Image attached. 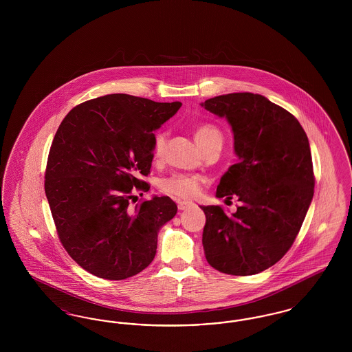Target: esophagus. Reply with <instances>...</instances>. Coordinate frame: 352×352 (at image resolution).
I'll return each mask as SVG.
<instances>
[{"mask_svg": "<svg viewBox=\"0 0 352 352\" xmlns=\"http://www.w3.org/2000/svg\"><path fill=\"white\" fill-rule=\"evenodd\" d=\"M191 206H194V203L190 201H178V208L181 210V211H184V210H187V208H190Z\"/></svg>", "mask_w": 352, "mask_h": 352, "instance_id": "esophagus-1", "label": "esophagus"}]
</instances>
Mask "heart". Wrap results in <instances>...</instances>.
Returning a JSON list of instances; mask_svg holds the SVG:
<instances>
[{
  "instance_id": "heart-1",
  "label": "heart",
  "mask_w": 352,
  "mask_h": 352,
  "mask_svg": "<svg viewBox=\"0 0 352 352\" xmlns=\"http://www.w3.org/2000/svg\"><path fill=\"white\" fill-rule=\"evenodd\" d=\"M194 137H195V141H197L198 146L201 148L207 142H210L215 138H221V133L214 124H201L195 128ZM166 141H168L166 132H160V133L155 134L154 155L157 158H160L164 154L165 148H166ZM201 186V178L197 177V175L173 174L168 178L162 179L160 187L164 192H166L168 195L190 199V198H194L199 194Z\"/></svg>"
}]
</instances>
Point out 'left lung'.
<instances>
[{"label":"left lung","mask_w":352,"mask_h":352,"mask_svg":"<svg viewBox=\"0 0 352 352\" xmlns=\"http://www.w3.org/2000/svg\"><path fill=\"white\" fill-rule=\"evenodd\" d=\"M201 105L227 118L239 160L220 178L217 198L236 195L241 203L231 215L201 206L206 258L226 274H257L289 251L313 199L309 140L297 118L257 94L220 95Z\"/></svg>","instance_id":"left-lung-1"}]
</instances>
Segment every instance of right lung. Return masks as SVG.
Here are the masks:
<instances>
[{"mask_svg":"<svg viewBox=\"0 0 352 352\" xmlns=\"http://www.w3.org/2000/svg\"><path fill=\"white\" fill-rule=\"evenodd\" d=\"M181 105L113 94L76 105L59 125L45 191L65 250L91 274L125 280L153 261L177 204L157 195L129 203L133 187L149 190L141 175L151 173L154 131Z\"/></svg>","mask_w":352,"mask_h":352,"instance_id":"right-lung-1","label":"right lung"}]
</instances>
